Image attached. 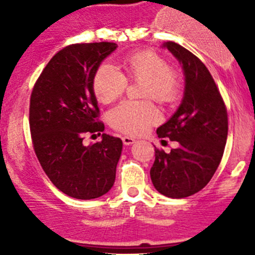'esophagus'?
<instances>
[{"instance_id":"1","label":"esophagus","mask_w":255,"mask_h":255,"mask_svg":"<svg viewBox=\"0 0 255 255\" xmlns=\"http://www.w3.org/2000/svg\"><path fill=\"white\" fill-rule=\"evenodd\" d=\"M122 142L125 145H130V144L135 143V139L132 137H128V135H125V137H122Z\"/></svg>"}]
</instances>
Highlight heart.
I'll return each instance as SVG.
<instances>
[{"label": "heart", "mask_w": 255, "mask_h": 255, "mask_svg": "<svg viewBox=\"0 0 255 255\" xmlns=\"http://www.w3.org/2000/svg\"><path fill=\"white\" fill-rule=\"evenodd\" d=\"M126 76L110 64H101L92 78V90L101 104L120 99L129 81H142L143 99H153L160 105H171L179 99L182 79L179 71L169 66L165 58L154 50H138L122 60ZM160 113L151 101H125L111 110L109 122L116 130L129 135H140L154 123Z\"/></svg>", "instance_id": "b5f03b06"}]
</instances>
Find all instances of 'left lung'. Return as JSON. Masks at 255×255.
<instances>
[{
	"label": "left lung",
	"mask_w": 255,
	"mask_h": 255,
	"mask_svg": "<svg viewBox=\"0 0 255 255\" xmlns=\"http://www.w3.org/2000/svg\"><path fill=\"white\" fill-rule=\"evenodd\" d=\"M163 47L182 65L185 92L173 117L156 129L159 138H169L179 146L170 153L155 148L150 177L161 195L184 199L204 189L220 165L228 134L227 109L212 75L196 55L174 42Z\"/></svg>",
	"instance_id": "left-lung-1"
}]
</instances>
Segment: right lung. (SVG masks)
Listing matches in <instances>:
<instances>
[{"label":"right lung","mask_w":255,"mask_h":255,"mask_svg":"<svg viewBox=\"0 0 255 255\" xmlns=\"http://www.w3.org/2000/svg\"><path fill=\"white\" fill-rule=\"evenodd\" d=\"M116 43L71 44L55 54L30 95L29 128L43 170L61 192L79 200L102 196L115 184L122 153L120 138L84 145L85 134L99 135L105 125L92 90V78Z\"/></svg>","instance_id":"1"}]
</instances>
